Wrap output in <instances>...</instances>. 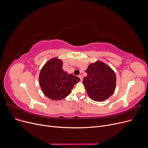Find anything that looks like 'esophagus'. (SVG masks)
Instances as JSON below:
<instances>
[{"label":"esophagus","mask_w":148,"mask_h":148,"mask_svg":"<svg viewBox=\"0 0 148 148\" xmlns=\"http://www.w3.org/2000/svg\"><path fill=\"white\" fill-rule=\"evenodd\" d=\"M79 77L80 78V80L82 81V79H83V76H82V75H79Z\"/></svg>","instance_id":"esophagus-1"}]
</instances>
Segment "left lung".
Returning <instances> with one entry per match:
<instances>
[{"instance_id": "1", "label": "left lung", "mask_w": 148, "mask_h": 148, "mask_svg": "<svg viewBox=\"0 0 148 148\" xmlns=\"http://www.w3.org/2000/svg\"><path fill=\"white\" fill-rule=\"evenodd\" d=\"M86 72L83 84L92 100L102 101L111 96L115 89L116 75L110 67L96 62L88 66Z\"/></svg>"}]
</instances>
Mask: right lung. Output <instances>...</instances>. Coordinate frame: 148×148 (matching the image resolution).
I'll list each match as a JSON object with an SVG mask.
<instances>
[{
	"mask_svg": "<svg viewBox=\"0 0 148 148\" xmlns=\"http://www.w3.org/2000/svg\"><path fill=\"white\" fill-rule=\"evenodd\" d=\"M79 81L78 77L64 71L62 61L56 58L44 65L39 75L42 91L47 97L54 100L66 97Z\"/></svg>",
	"mask_w": 148,
	"mask_h": 148,
	"instance_id": "obj_1",
	"label": "right lung"
}]
</instances>
